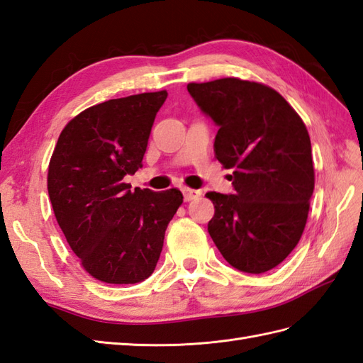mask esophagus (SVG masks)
<instances>
[{
  "label": "esophagus",
  "mask_w": 363,
  "mask_h": 363,
  "mask_svg": "<svg viewBox=\"0 0 363 363\" xmlns=\"http://www.w3.org/2000/svg\"><path fill=\"white\" fill-rule=\"evenodd\" d=\"M184 193V201H193L201 196V191L199 190H193V189H182Z\"/></svg>",
  "instance_id": "34e87169"
}]
</instances>
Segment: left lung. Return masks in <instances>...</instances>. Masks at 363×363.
Segmentation results:
<instances>
[{"mask_svg": "<svg viewBox=\"0 0 363 363\" xmlns=\"http://www.w3.org/2000/svg\"><path fill=\"white\" fill-rule=\"evenodd\" d=\"M219 130L215 153L233 172V194L208 191V233L239 272L261 274L303 233L314 190L311 143L301 116L272 87L238 78L187 86Z\"/></svg>", "mask_w": 363, "mask_h": 363, "instance_id": "obj_1", "label": "left lung"}]
</instances>
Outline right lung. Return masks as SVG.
Returning <instances> with one entry per match:
<instances>
[{"label": "right lung", "instance_id": "1", "mask_svg": "<svg viewBox=\"0 0 363 363\" xmlns=\"http://www.w3.org/2000/svg\"><path fill=\"white\" fill-rule=\"evenodd\" d=\"M167 91L108 99L81 111L61 132L49 164L55 218L84 270L106 284H136L161 256L169 222L182 203L176 189L130 190L143 167Z\"/></svg>", "mask_w": 363, "mask_h": 363}]
</instances>
